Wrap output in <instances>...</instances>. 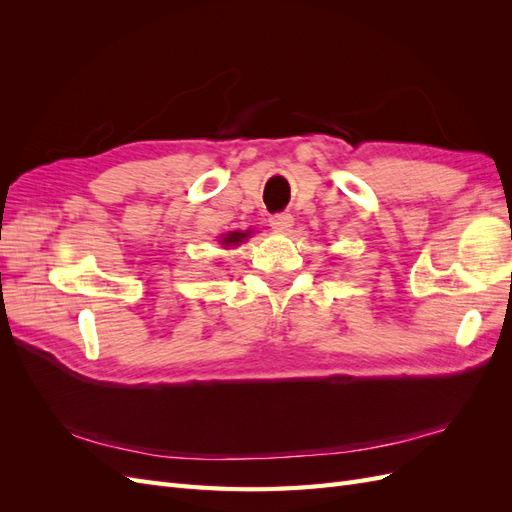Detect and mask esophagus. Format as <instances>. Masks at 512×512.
Returning <instances> with one entry per match:
<instances>
[{"label": "esophagus", "instance_id": "34e87169", "mask_svg": "<svg viewBox=\"0 0 512 512\" xmlns=\"http://www.w3.org/2000/svg\"><path fill=\"white\" fill-rule=\"evenodd\" d=\"M292 222H294V218H292L290 213H275V215H271V218H269V224H271L275 230H280V232L290 230Z\"/></svg>", "mask_w": 512, "mask_h": 512}]
</instances>
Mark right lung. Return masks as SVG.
<instances>
[{"label":"right lung","mask_w":512,"mask_h":512,"mask_svg":"<svg viewBox=\"0 0 512 512\" xmlns=\"http://www.w3.org/2000/svg\"><path fill=\"white\" fill-rule=\"evenodd\" d=\"M247 235H250V232H230V235H226V237L222 239V243H224V245H237V243L243 241Z\"/></svg>","instance_id":"right-lung-1"}]
</instances>
